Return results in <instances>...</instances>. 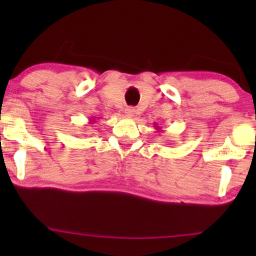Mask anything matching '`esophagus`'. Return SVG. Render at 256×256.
Returning <instances> with one entry per match:
<instances>
[{
	"label": "esophagus",
	"instance_id": "esophagus-1",
	"mask_svg": "<svg viewBox=\"0 0 256 256\" xmlns=\"http://www.w3.org/2000/svg\"><path fill=\"white\" fill-rule=\"evenodd\" d=\"M126 115H127V116H129V118H132L135 115V110L134 108H127V110H126Z\"/></svg>",
	"mask_w": 256,
	"mask_h": 256
}]
</instances>
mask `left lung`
Wrapping results in <instances>:
<instances>
[{
	"label": "left lung",
	"mask_w": 256,
	"mask_h": 256,
	"mask_svg": "<svg viewBox=\"0 0 256 256\" xmlns=\"http://www.w3.org/2000/svg\"><path fill=\"white\" fill-rule=\"evenodd\" d=\"M155 129H156L157 132H160V127H158V126H157V124H155Z\"/></svg>",
	"instance_id": "left-lung-1"
}]
</instances>
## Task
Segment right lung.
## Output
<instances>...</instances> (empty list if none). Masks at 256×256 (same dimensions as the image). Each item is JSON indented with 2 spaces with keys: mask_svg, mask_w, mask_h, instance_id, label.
Instances as JSON below:
<instances>
[{
  "mask_svg": "<svg viewBox=\"0 0 256 256\" xmlns=\"http://www.w3.org/2000/svg\"><path fill=\"white\" fill-rule=\"evenodd\" d=\"M96 122V118H93V120H90V124H94Z\"/></svg>",
  "mask_w": 256,
  "mask_h": 256,
  "instance_id": "obj_1",
  "label": "right lung"
}]
</instances>
